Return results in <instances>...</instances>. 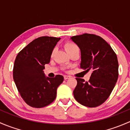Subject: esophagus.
<instances>
[{
	"instance_id": "obj_1",
	"label": "esophagus",
	"mask_w": 130,
	"mask_h": 130,
	"mask_svg": "<svg viewBox=\"0 0 130 130\" xmlns=\"http://www.w3.org/2000/svg\"><path fill=\"white\" fill-rule=\"evenodd\" d=\"M70 78V76L69 75H64V79L67 80V79H69V78Z\"/></svg>"
}]
</instances>
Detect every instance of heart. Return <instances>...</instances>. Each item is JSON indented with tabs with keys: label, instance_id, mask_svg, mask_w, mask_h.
I'll return each instance as SVG.
<instances>
[{
	"label": "heart",
	"instance_id": "1",
	"mask_svg": "<svg viewBox=\"0 0 130 130\" xmlns=\"http://www.w3.org/2000/svg\"><path fill=\"white\" fill-rule=\"evenodd\" d=\"M78 48V46H77L75 43H72V42H68V43H67L66 44H65V50H66V51L69 53H70V52H72L73 50H74L75 49H76V48ZM53 52H54V50H53Z\"/></svg>",
	"mask_w": 130,
	"mask_h": 130
}]
</instances>
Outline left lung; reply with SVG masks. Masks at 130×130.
I'll use <instances>...</instances> for the list:
<instances>
[{
	"mask_svg": "<svg viewBox=\"0 0 130 130\" xmlns=\"http://www.w3.org/2000/svg\"><path fill=\"white\" fill-rule=\"evenodd\" d=\"M71 39L81 52L80 68L92 70L88 82L76 78L73 96L78 103L89 107L101 105L109 97L118 78V61L111 46L101 37L84 33Z\"/></svg>",
	"mask_w": 130,
	"mask_h": 130,
	"instance_id": "left-lung-1",
	"label": "left lung"
}]
</instances>
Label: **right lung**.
Returning <instances> with one entry per match:
<instances>
[{"label":"right lung","instance_id":"add662e5","mask_svg":"<svg viewBox=\"0 0 130 130\" xmlns=\"http://www.w3.org/2000/svg\"><path fill=\"white\" fill-rule=\"evenodd\" d=\"M60 38L41 36L19 52L14 61L13 78L21 96L27 105L35 108L53 103L63 77H46L44 65L49 63L53 48Z\"/></svg>","mask_w":130,"mask_h":130}]
</instances>
